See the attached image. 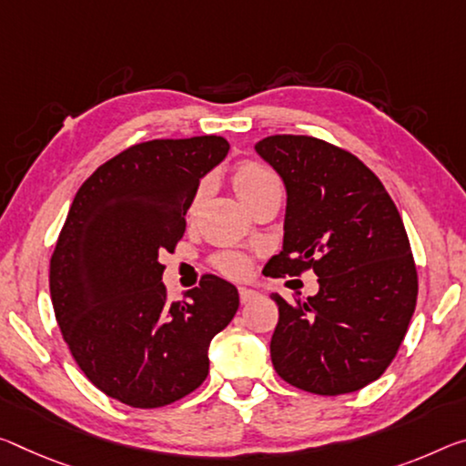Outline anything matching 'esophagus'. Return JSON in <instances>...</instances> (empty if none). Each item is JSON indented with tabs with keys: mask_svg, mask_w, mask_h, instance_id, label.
I'll return each instance as SVG.
<instances>
[{
	"mask_svg": "<svg viewBox=\"0 0 466 466\" xmlns=\"http://www.w3.org/2000/svg\"><path fill=\"white\" fill-rule=\"evenodd\" d=\"M238 294H240V302H242V305H248L250 300H255V299L261 297V294L257 292V290H253V288H240Z\"/></svg>",
	"mask_w": 466,
	"mask_h": 466,
	"instance_id": "1",
	"label": "esophagus"
}]
</instances>
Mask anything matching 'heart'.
Here are the masks:
<instances>
[{
	"mask_svg": "<svg viewBox=\"0 0 466 466\" xmlns=\"http://www.w3.org/2000/svg\"><path fill=\"white\" fill-rule=\"evenodd\" d=\"M271 182H276V176L268 172L265 167H261L259 164H253V161H242V164L234 167L232 187L236 190V195H238L245 203H248L250 198ZM203 193H205V187H198V190L193 197V205H190V209H195L198 205ZM213 263H216V268L228 278H245L250 268L247 257L240 253H221L213 259Z\"/></svg>",
	"mask_w": 466,
	"mask_h": 466,
	"instance_id": "heart-1",
	"label": "heart"
}]
</instances>
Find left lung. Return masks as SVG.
Here are the masks:
<instances>
[{"label":"left lung","mask_w":466,"mask_h":466,"mask_svg":"<svg viewBox=\"0 0 466 466\" xmlns=\"http://www.w3.org/2000/svg\"><path fill=\"white\" fill-rule=\"evenodd\" d=\"M255 149L288 195L284 247L265 269L319 278L307 300L271 297L273 369L311 394L357 392L392 363L415 313L417 268L400 213L363 161L326 140L276 135Z\"/></svg>","instance_id":"obj_1"}]
</instances>
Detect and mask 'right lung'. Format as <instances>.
Returning a JSON list of instances; mask_svg holds the SVG:
<instances>
[{
  "mask_svg": "<svg viewBox=\"0 0 466 466\" xmlns=\"http://www.w3.org/2000/svg\"><path fill=\"white\" fill-rule=\"evenodd\" d=\"M224 137L128 147L74 197L49 265L57 326L93 386L135 409L197 390L209 344L238 311V290L205 273L167 302L159 255L178 245L201 178L228 155Z\"/></svg>",
  "mask_w": 466,
  "mask_h": 466,
  "instance_id": "add662e5",
  "label": "right lung"
}]
</instances>
